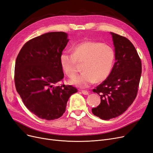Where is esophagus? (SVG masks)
<instances>
[{
    "instance_id": "obj_1",
    "label": "esophagus",
    "mask_w": 153,
    "mask_h": 153,
    "mask_svg": "<svg viewBox=\"0 0 153 153\" xmlns=\"http://www.w3.org/2000/svg\"><path fill=\"white\" fill-rule=\"evenodd\" d=\"M81 92L82 93V94L84 95H88V91L86 90H81Z\"/></svg>"
}]
</instances>
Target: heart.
<instances>
[{"label":"heart","instance_id":"1","mask_svg":"<svg viewBox=\"0 0 153 153\" xmlns=\"http://www.w3.org/2000/svg\"><path fill=\"white\" fill-rule=\"evenodd\" d=\"M113 48L100 42L85 41L74 48V53L63 52L60 56L63 70L69 77L75 76L82 65V74L69 80L71 85L87 88L95 81L100 82L109 77L114 65Z\"/></svg>","mask_w":153,"mask_h":153}]
</instances>
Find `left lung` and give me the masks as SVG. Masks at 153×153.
<instances>
[{
  "instance_id": "left-lung-1",
  "label": "left lung",
  "mask_w": 153,
  "mask_h": 153,
  "mask_svg": "<svg viewBox=\"0 0 153 153\" xmlns=\"http://www.w3.org/2000/svg\"><path fill=\"white\" fill-rule=\"evenodd\" d=\"M115 47L116 62L106 79L93 89L100 96L93 114L108 120L124 113L137 97L142 73L141 60L130 40L111 32Z\"/></svg>"
}]
</instances>
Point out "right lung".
I'll return each mask as SVG.
<instances>
[{
	"instance_id": "add662e5",
	"label": "right lung",
	"mask_w": 153,
	"mask_h": 153,
	"mask_svg": "<svg viewBox=\"0 0 153 153\" xmlns=\"http://www.w3.org/2000/svg\"><path fill=\"white\" fill-rule=\"evenodd\" d=\"M68 41L63 32L44 33L27 41L17 56L16 91L27 109L41 119L60 117L68 98L77 92L71 85L55 86L64 77L60 56Z\"/></svg>"
}]
</instances>
